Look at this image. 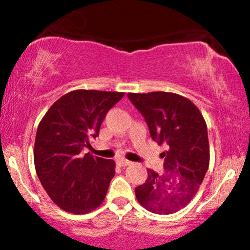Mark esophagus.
Listing matches in <instances>:
<instances>
[{"mask_svg": "<svg viewBox=\"0 0 250 250\" xmlns=\"http://www.w3.org/2000/svg\"><path fill=\"white\" fill-rule=\"evenodd\" d=\"M130 163L132 162H129V161H127V160H118L117 161V165L120 166V167H127V166H129Z\"/></svg>", "mask_w": 250, "mask_h": 250, "instance_id": "1", "label": "esophagus"}]
</instances>
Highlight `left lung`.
I'll return each mask as SVG.
<instances>
[{"mask_svg": "<svg viewBox=\"0 0 250 250\" xmlns=\"http://www.w3.org/2000/svg\"><path fill=\"white\" fill-rule=\"evenodd\" d=\"M145 118L150 135L165 144V172L147 169V179L135 188L137 200L156 214H173L188 206L197 193L209 167L207 125L193 103L179 94L128 93Z\"/></svg>", "mask_w": 250, "mask_h": 250, "instance_id": "left-lung-1", "label": "left lung"}]
</instances>
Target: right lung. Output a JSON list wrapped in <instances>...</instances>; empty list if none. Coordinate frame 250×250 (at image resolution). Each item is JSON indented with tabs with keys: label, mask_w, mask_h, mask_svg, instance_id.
<instances>
[{
	"label": "right lung",
	"mask_w": 250,
	"mask_h": 250,
	"mask_svg": "<svg viewBox=\"0 0 250 250\" xmlns=\"http://www.w3.org/2000/svg\"><path fill=\"white\" fill-rule=\"evenodd\" d=\"M125 93L72 90L58 99L37 128L34 161L50 200L65 211L87 214L104 201L115 162L82 150Z\"/></svg>",
	"instance_id": "1"
}]
</instances>
